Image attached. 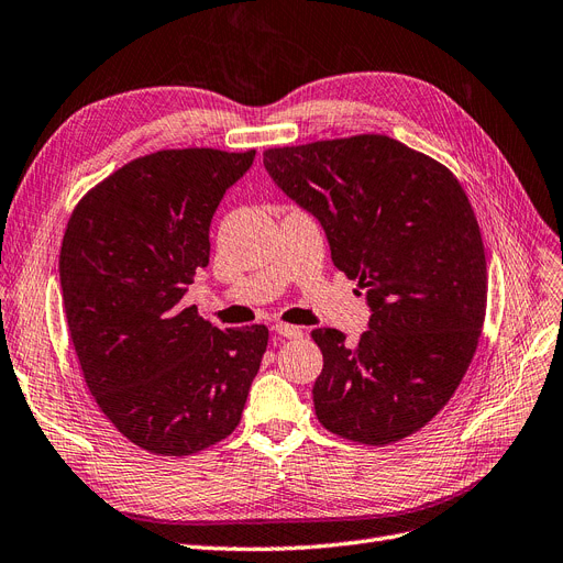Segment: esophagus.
Listing matches in <instances>:
<instances>
[{"instance_id": "34e87169", "label": "esophagus", "mask_w": 563, "mask_h": 563, "mask_svg": "<svg viewBox=\"0 0 563 563\" xmlns=\"http://www.w3.org/2000/svg\"><path fill=\"white\" fill-rule=\"evenodd\" d=\"M273 331L279 335V338H286V340H296V338H302V331L298 325H288V323H275Z\"/></svg>"}]
</instances>
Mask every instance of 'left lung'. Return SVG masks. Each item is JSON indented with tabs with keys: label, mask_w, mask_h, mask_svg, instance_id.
Wrapping results in <instances>:
<instances>
[{
	"label": "left lung",
	"mask_w": 563,
	"mask_h": 563,
	"mask_svg": "<svg viewBox=\"0 0 563 563\" xmlns=\"http://www.w3.org/2000/svg\"><path fill=\"white\" fill-rule=\"evenodd\" d=\"M275 184L314 214L338 269L365 288L371 328H317L323 429L361 444L423 429L466 375L487 312V258L466 190L386 134L267 148Z\"/></svg>",
	"instance_id": "1"
}]
</instances>
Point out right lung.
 <instances>
[{
    "label": "right lung",
    "mask_w": 563,
    "mask_h": 563,
    "mask_svg": "<svg viewBox=\"0 0 563 563\" xmlns=\"http://www.w3.org/2000/svg\"><path fill=\"white\" fill-rule=\"evenodd\" d=\"M256 151L165 148L74 207L60 249L69 338L88 391L130 442L198 454L238 429L267 328H221L184 307L209 225Z\"/></svg>",
    "instance_id": "1"
}]
</instances>
